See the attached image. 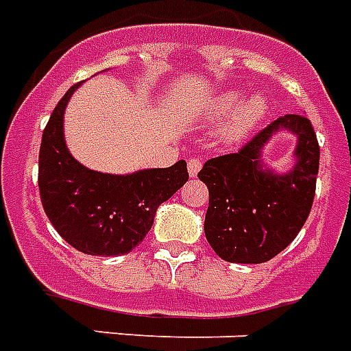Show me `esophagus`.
I'll return each instance as SVG.
<instances>
[{
    "label": "esophagus",
    "mask_w": 351,
    "mask_h": 351,
    "mask_svg": "<svg viewBox=\"0 0 351 351\" xmlns=\"http://www.w3.org/2000/svg\"><path fill=\"white\" fill-rule=\"evenodd\" d=\"M200 167H202V160L189 158V162H187V171H189V175L197 176L198 171H200Z\"/></svg>",
    "instance_id": "1"
}]
</instances>
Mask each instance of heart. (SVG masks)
Instances as JSON below:
<instances>
[{
  "label": "heart",
  "mask_w": 351,
  "mask_h": 351,
  "mask_svg": "<svg viewBox=\"0 0 351 351\" xmlns=\"http://www.w3.org/2000/svg\"><path fill=\"white\" fill-rule=\"evenodd\" d=\"M244 99V93L240 89H230L213 96L204 107V120L208 123H220L226 118L222 136L228 142H240L255 131L262 121L266 120L269 111V101L264 96H251Z\"/></svg>",
  "instance_id": "1"
}]
</instances>
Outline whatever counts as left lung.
Masks as SVG:
<instances>
[{
  "mask_svg": "<svg viewBox=\"0 0 351 351\" xmlns=\"http://www.w3.org/2000/svg\"><path fill=\"white\" fill-rule=\"evenodd\" d=\"M278 130L298 136L295 165L278 176L261 162V149ZM321 149L311 121L286 114L251 138L239 153L208 160L198 178L209 189L204 231L228 262L261 264L291 244L311 211Z\"/></svg>",
  "mask_w": 351,
  "mask_h": 351,
  "instance_id": "obj_1",
  "label": "left lung"
}]
</instances>
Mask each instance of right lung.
I'll list each match as a JSON object with an SVG mask.
<instances>
[{
  "instance_id": "obj_1",
  "label": "right lung",
  "mask_w": 351,
  "mask_h": 351,
  "mask_svg": "<svg viewBox=\"0 0 351 351\" xmlns=\"http://www.w3.org/2000/svg\"><path fill=\"white\" fill-rule=\"evenodd\" d=\"M73 85L54 107L40 147L38 184L54 230L82 253L117 256L132 251L153 226L156 209L187 180V165L178 160L164 169L109 175L85 167L69 153L63 114Z\"/></svg>"
}]
</instances>
